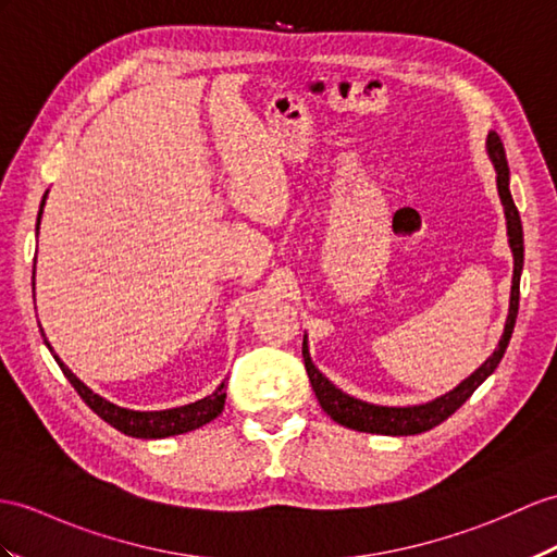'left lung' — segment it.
Segmentation results:
<instances>
[{
  "mask_svg": "<svg viewBox=\"0 0 557 557\" xmlns=\"http://www.w3.org/2000/svg\"><path fill=\"white\" fill-rule=\"evenodd\" d=\"M486 148H490L492 162L496 168V184H498V196L500 202H504L506 210V222H508V236H510V248H512V290H510V311H508V321H506V331L500 343L496 347L494 355L486 359L478 371H474L468 381L460 383L456 389H451L449 395H444L435 401L423 404V406H406V409H395V406H373L366 404L361 399H355L345 395L343 389H337L329 377L321 375L319 369L309 359V349L307 343H302V359H305V369L309 375L311 389L321 404V409L329 413L335 423H341L345 428L359 430V432H373V435H418V432H425L430 428L440 425L442 420L449 418L456 409L466 404V399L478 389L486 377L494 373L498 366L500 357L510 343V335L515 329V319H518V307H520V271L524 262V243H522V222H520V212L515 208L510 188H508V160L504 151V141L496 132H490V139H486Z\"/></svg>",
  "mask_w": 557,
  "mask_h": 557,
  "instance_id": "8db88e82",
  "label": "left lung"
}]
</instances>
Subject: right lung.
Returning <instances> with one entry per match:
<instances>
[{"label":"right lung","mask_w":557,"mask_h":557,"mask_svg":"<svg viewBox=\"0 0 557 557\" xmlns=\"http://www.w3.org/2000/svg\"><path fill=\"white\" fill-rule=\"evenodd\" d=\"M42 208H45V200H42ZM42 208H39V214H37V228H39V216H42ZM33 286H35V283H33ZM42 337H45V333H42ZM47 347H49V343H47ZM51 355H53V349H51ZM53 359H57L63 375L67 377V381H71V385L77 389V395L83 397V401L89 406V409L97 413L99 418H103L108 425H113L115 430L125 432V435H129V437L162 440V437H172V435H184V432H191L200 425L210 423V420H214L216 416L222 413L224 401H226V389H224V383H222L220 387L212 392L210 397L194 401V404L180 406V409L129 411V409H122V406H115L108 399L99 397L97 392H91L83 381H79V377L71 369H67V366L57 355H53Z\"/></svg>","instance_id":"add662e5"}]
</instances>
